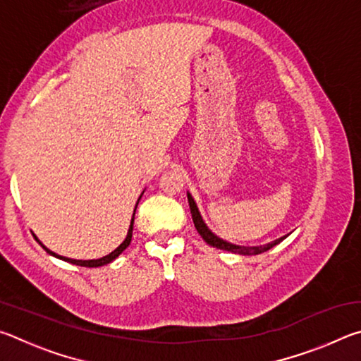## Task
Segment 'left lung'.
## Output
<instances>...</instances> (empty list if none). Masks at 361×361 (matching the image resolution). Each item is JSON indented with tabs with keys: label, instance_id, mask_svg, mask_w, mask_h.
<instances>
[{
	"label": "left lung",
	"instance_id": "1",
	"mask_svg": "<svg viewBox=\"0 0 361 361\" xmlns=\"http://www.w3.org/2000/svg\"><path fill=\"white\" fill-rule=\"evenodd\" d=\"M188 202H189V209H191V215H192V221L195 229L200 234V237L209 243V245L219 248V250H224V252H231V253H237V255H259V253H264L267 250H271L272 247L279 245L280 242L285 240L286 237L290 234H286L283 237H280L277 240H272L266 243V245H256V247H245V245H235V243H231V242H226L223 239H219L216 234H213V232L209 229V226L205 224V221L202 219V215H200V212L197 209V204H195V200L191 194L188 192Z\"/></svg>",
	"mask_w": 361,
	"mask_h": 361
}]
</instances>
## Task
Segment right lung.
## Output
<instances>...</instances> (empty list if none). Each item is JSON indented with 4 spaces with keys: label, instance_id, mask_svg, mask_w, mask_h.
Wrapping results in <instances>:
<instances>
[{
    "label": "right lung",
    "instance_id": "add662e5",
    "mask_svg": "<svg viewBox=\"0 0 361 361\" xmlns=\"http://www.w3.org/2000/svg\"><path fill=\"white\" fill-rule=\"evenodd\" d=\"M143 192H145V191H143ZM143 192L140 194V197H138V202H140V199H142ZM138 202H137V205H138ZM137 205H135V210H137ZM135 210H133L132 221H130V226H129V231H127V235H126L124 242H122L118 248L113 250L111 253L106 255V256H103V258H99V259H71V258H66V256H60V255H57V253L51 252V250H49L46 245H42V243L39 242L38 237H36L35 234H33V235H35V239L41 243V247L44 248L49 255L56 256V258H59V259L66 261V262H71V264H76V266H82V267H100V266H105V264H109V262H113L116 258H118V256H119L122 252H124V250H126L127 247L130 245V240H132V232H133V218H135Z\"/></svg>",
    "mask_w": 361,
    "mask_h": 361
}]
</instances>
